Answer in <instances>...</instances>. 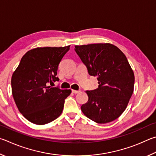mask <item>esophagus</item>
<instances>
[{
  "label": "esophagus",
  "mask_w": 156,
  "mask_h": 156,
  "mask_svg": "<svg viewBox=\"0 0 156 156\" xmlns=\"http://www.w3.org/2000/svg\"><path fill=\"white\" fill-rule=\"evenodd\" d=\"M72 92L74 94H77L79 92H80V90H72Z\"/></svg>",
  "instance_id": "esophagus-1"
}]
</instances>
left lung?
Here are the masks:
<instances>
[{"mask_svg": "<svg viewBox=\"0 0 156 156\" xmlns=\"http://www.w3.org/2000/svg\"><path fill=\"white\" fill-rule=\"evenodd\" d=\"M90 75L97 76L99 87L86 91L82 112L97 123L114 121L126 109L133 92L134 74L125 54L112 44L75 46Z\"/></svg>", "mask_w": 156, "mask_h": 156, "instance_id": "left-lung-1", "label": "left lung"}]
</instances>
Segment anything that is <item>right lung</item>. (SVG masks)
Returning <instances> with one entry per match:
<instances>
[{"instance_id":"obj_1","label":"right lung","mask_w":156,"mask_h":156,"mask_svg":"<svg viewBox=\"0 0 156 156\" xmlns=\"http://www.w3.org/2000/svg\"><path fill=\"white\" fill-rule=\"evenodd\" d=\"M70 46L38 47L24 55L12 76V90L16 106L24 118L36 125L55 120L63 111L71 90L51 87L59 81V64Z\"/></svg>"}]
</instances>
